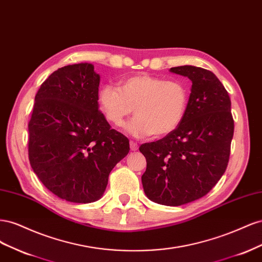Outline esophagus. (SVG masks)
I'll use <instances>...</instances> for the list:
<instances>
[{"label":"esophagus","instance_id":"1","mask_svg":"<svg viewBox=\"0 0 262 262\" xmlns=\"http://www.w3.org/2000/svg\"><path fill=\"white\" fill-rule=\"evenodd\" d=\"M130 148L131 150H137L139 148V145L136 143V142L130 141Z\"/></svg>","mask_w":262,"mask_h":262}]
</instances>
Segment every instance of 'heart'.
<instances>
[{
  "label": "heart",
  "mask_w": 262,
  "mask_h": 262,
  "mask_svg": "<svg viewBox=\"0 0 262 262\" xmlns=\"http://www.w3.org/2000/svg\"><path fill=\"white\" fill-rule=\"evenodd\" d=\"M99 106L107 120L121 126L134 108L137 116L125 125L136 138H162L175 131L185 117L188 91L179 81H165L152 75H136L113 85L102 86Z\"/></svg>",
  "instance_id": "b5f03b06"
}]
</instances>
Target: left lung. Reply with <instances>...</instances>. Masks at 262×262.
<instances>
[{"label":"left lung","instance_id":"8db88e82","mask_svg":"<svg viewBox=\"0 0 262 262\" xmlns=\"http://www.w3.org/2000/svg\"><path fill=\"white\" fill-rule=\"evenodd\" d=\"M192 82L178 128L142 144L146 158L142 185L149 200L177 207L208 194L226 170L234 134L231 99L211 71L192 66L171 68Z\"/></svg>","mask_w":262,"mask_h":262}]
</instances>
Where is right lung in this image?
Wrapping results in <instances>:
<instances>
[{
  "label": "right lung",
  "instance_id": "right-lung-1",
  "mask_svg": "<svg viewBox=\"0 0 262 262\" xmlns=\"http://www.w3.org/2000/svg\"><path fill=\"white\" fill-rule=\"evenodd\" d=\"M100 77L91 63L60 68L35 96L28 157L43 186L63 200H98L110 171L129 153V140L98 110Z\"/></svg>",
  "mask_w": 262,
  "mask_h": 262
}]
</instances>
